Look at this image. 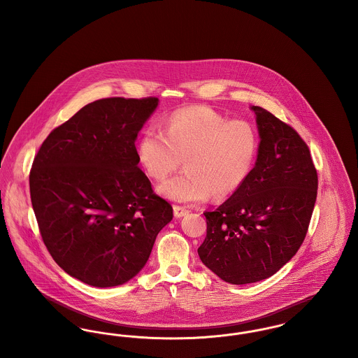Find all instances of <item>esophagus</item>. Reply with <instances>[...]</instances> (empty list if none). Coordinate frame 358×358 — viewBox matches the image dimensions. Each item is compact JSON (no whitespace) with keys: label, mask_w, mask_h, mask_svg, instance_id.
<instances>
[{"label":"esophagus","mask_w":358,"mask_h":358,"mask_svg":"<svg viewBox=\"0 0 358 358\" xmlns=\"http://www.w3.org/2000/svg\"><path fill=\"white\" fill-rule=\"evenodd\" d=\"M173 210H174V216H176L177 219H180V217L185 216L187 212H189L187 208H184V206H180V205H174V206H173Z\"/></svg>","instance_id":"1"}]
</instances>
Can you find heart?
<instances>
[{"instance_id": "obj_1", "label": "heart", "mask_w": 358, "mask_h": 358, "mask_svg": "<svg viewBox=\"0 0 358 358\" xmlns=\"http://www.w3.org/2000/svg\"><path fill=\"white\" fill-rule=\"evenodd\" d=\"M259 149L255 126L245 120H228L210 107L178 110L162 131L149 127L138 143V157L153 180L161 181L178 169L185 171L162 182L166 199L196 204L210 194L222 199L244 184L254 168Z\"/></svg>"}]
</instances>
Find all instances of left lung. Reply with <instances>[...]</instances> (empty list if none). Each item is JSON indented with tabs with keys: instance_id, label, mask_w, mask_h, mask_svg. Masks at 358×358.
Listing matches in <instances>:
<instances>
[{
	"instance_id": "left-lung-1",
	"label": "left lung",
	"mask_w": 358,
	"mask_h": 358,
	"mask_svg": "<svg viewBox=\"0 0 358 358\" xmlns=\"http://www.w3.org/2000/svg\"><path fill=\"white\" fill-rule=\"evenodd\" d=\"M260 143L248 178L216 210L205 212L206 236L197 252L232 285L279 271L306 238L318 176L306 142L270 111L252 106Z\"/></svg>"
}]
</instances>
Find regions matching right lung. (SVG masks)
I'll list each match as a JSON object with an SVG mask.
<instances>
[{
	"instance_id": "1",
	"label": "right lung",
	"mask_w": 358,
	"mask_h": 358,
	"mask_svg": "<svg viewBox=\"0 0 358 358\" xmlns=\"http://www.w3.org/2000/svg\"><path fill=\"white\" fill-rule=\"evenodd\" d=\"M157 98H106L53 129L29 173L43 241L66 273L120 286L146 264L171 205L138 168L136 139Z\"/></svg>"
}]
</instances>
